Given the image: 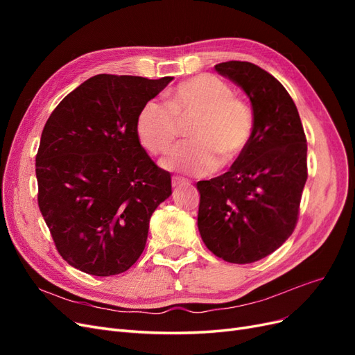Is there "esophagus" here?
<instances>
[{
	"instance_id": "esophagus-1",
	"label": "esophagus",
	"mask_w": 355,
	"mask_h": 355,
	"mask_svg": "<svg viewBox=\"0 0 355 355\" xmlns=\"http://www.w3.org/2000/svg\"><path fill=\"white\" fill-rule=\"evenodd\" d=\"M185 182H188L185 178H182V176H173V179H171V185H173V187H179V185H182V184H185Z\"/></svg>"
}]
</instances>
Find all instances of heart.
I'll return each mask as SVG.
<instances>
[{"instance_id":"1","label":"heart","mask_w":355,"mask_h":355,"mask_svg":"<svg viewBox=\"0 0 355 355\" xmlns=\"http://www.w3.org/2000/svg\"><path fill=\"white\" fill-rule=\"evenodd\" d=\"M191 123L189 142L179 144L161 161L167 170L204 176L232 164L249 146L254 120L249 106L235 98L228 83L210 73L179 83L167 102L148 101L136 116L139 142L161 154L179 135V121Z\"/></svg>"}]
</instances>
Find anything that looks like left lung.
Listing matches in <instances>:
<instances>
[{
    "instance_id": "obj_1",
    "label": "left lung",
    "mask_w": 355,
    "mask_h": 355,
    "mask_svg": "<svg viewBox=\"0 0 355 355\" xmlns=\"http://www.w3.org/2000/svg\"><path fill=\"white\" fill-rule=\"evenodd\" d=\"M249 96L254 128L245 153L218 178L197 182L198 230L207 249L231 263H252L292 235L308 178L306 137L293 99L250 62L214 67Z\"/></svg>"
}]
</instances>
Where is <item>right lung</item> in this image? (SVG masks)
I'll return each mask as SVG.
<instances>
[{
	"label": "right lung",
	"instance_id": "1",
	"mask_svg": "<svg viewBox=\"0 0 355 355\" xmlns=\"http://www.w3.org/2000/svg\"><path fill=\"white\" fill-rule=\"evenodd\" d=\"M173 80L99 73L71 92L42 128L35 158L38 206L60 256L110 277L142 254L170 173L136 135L142 106Z\"/></svg>",
	"mask_w": 355,
	"mask_h": 355
}]
</instances>
